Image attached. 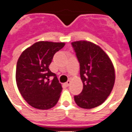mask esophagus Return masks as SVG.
I'll return each instance as SVG.
<instances>
[{
	"label": "esophagus",
	"mask_w": 132,
	"mask_h": 132,
	"mask_svg": "<svg viewBox=\"0 0 132 132\" xmlns=\"http://www.w3.org/2000/svg\"><path fill=\"white\" fill-rule=\"evenodd\" d=\"M70 83H71V81H70V80H68L66 82V86H69L70 85Z\"/></svg>",
	"instance_id": "1"
}]
</instances>
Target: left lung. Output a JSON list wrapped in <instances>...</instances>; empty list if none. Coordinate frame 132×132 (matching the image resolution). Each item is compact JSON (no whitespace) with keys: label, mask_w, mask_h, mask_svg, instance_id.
<instances>
[{"label":"left lung","mask_w":132,"mask_h":132,"mask_svg":"<svg viewBox=\"0 0 132 132\" xmlns=\"http://www.w3.org/2000/svg\"><path fill=\"white\" fill-rule=\"evenodd\" d=\"M80 65L82 92L74 96L81 108L92 109L100 105L112 92L115 81L112 62L98 45L88 41L71 43Z\"/></svg>","instance_id":"8db88e82"}]
</instances>
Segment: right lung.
<instances>
[{
    "label": "right lung",
    "mask_w": 132,
    "mask_h": 132,
    "mask_svg": "<svg viewBox=\"0 0 132 132\" xmlns=\"http://www.w3.org/2000/svg\"><path fill=\"white\" fill-rule=\"evenodd\" d=\"M64 45V42L40 41L24 50L18 58L16 84L24 99L31 106L48 110L57 104L62 87L48 66L54 55ZM51 76L54 77L52 80Z\"/></svg>",
    "instance_id": "right-lung-1"
}]
</instances>
